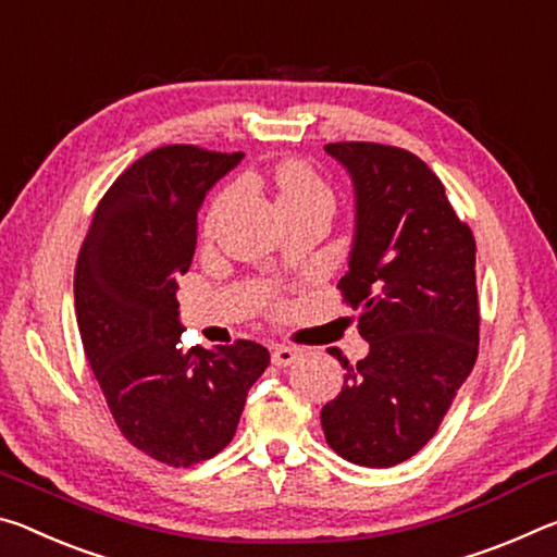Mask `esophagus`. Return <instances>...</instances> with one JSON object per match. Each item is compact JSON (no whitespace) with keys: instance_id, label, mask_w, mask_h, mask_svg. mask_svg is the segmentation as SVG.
<instances>
[{"instance_id":"1","label":"esophagus","mask_w":557,"mask_h":557,"mask_svg":"<svg viewBox=\"0 0 557 557\" xmlns=\"http://www.w3.org/2000/svg\"><path fill=\"white\" fill-rule=\"evenodd\" d=\"M298 358L300 350L290 348V345H273L271 348V362L276 364V368H288V364H294Z\"/></svg>"}]
</instances>
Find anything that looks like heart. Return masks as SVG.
Returning <instances> with one entry per match:
<instances>
[{"mask_svg": "<svg viewBox=\"0 0 557 557\" xmlns=\"http://www.w3.org/2000/svg\"><path fill=\"white\" fill-rule=\"evenodd\" d=\"M273 180H276V187H278L281 209L306 207V205H325L333 209L331 187H327V182L304 160L298 158L281 160L276 170H273ZM234 195H236V187H230L214 199L212 209H209L207 224H214V219L224 212L226 205L234 199Z\"/></svg>", "mask_w": 557, "mask_h": 557, "instance_id": "b5f03b06", "label": "heart"}]
</instances>
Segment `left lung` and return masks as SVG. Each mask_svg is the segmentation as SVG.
<instances>
[{
  "label": "left lung",
  "instance_id": "8db88e82",
  "mask_svg": "<svg viewBox=\"0 0 557 557\" xmlns=\"http://www.w3.org/2000/svg\"><path fill=\"white\" fill-rule=\"evenodd\" d=\"M355 187V239L343 300L370 352L341 360L345 385L321 412L325 442L385 469L440 430L479 355L476 242L442 180L417 154L380 143H327Z\"/></svg>",
  "mask_w": 557,
  "mask_h": 557
}]
</instances>
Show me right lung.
Returning a JSON list of instances; mask_svg holds the SVG:
<instances>
[{"instance_id": "obj_1", "label": "right lung", "mask_w": 557, "mask_h": 557, "mask_svg": "<svg viewBox=\"0 0 557 557\" xmlns=\"http://www.w3.org/2000/svg\"><path fill=\"white\" fill-rule=\"evenodd\" d=\"M242 158L197 145L143 154L98 202L78 251L73 296L90 370L125 440L168 467L222 451L269 368L253 341L177 348V281L195 257L199 205Z\"/></svg>"}]
</instances>
